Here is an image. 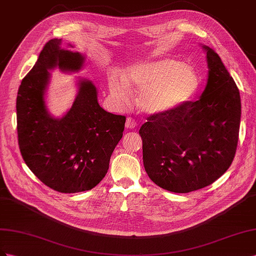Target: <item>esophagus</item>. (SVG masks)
Instances as JSON below:
<instances>
[{
  "label": "esophagus",
  "mask_w": 256,
  "mask_h": 256,
  "mask_svg": "<svg viewBox=\"0 0 256 256\" xmlns=\"http://www.w3.org/2000/svg\"><path fill=\"white\" fill-rule=\"evenodd\" d=\"M136 126H137L136 121L133 118H130H130L126 119V128H134Z\"/></svg>",
  "instance_id": "34e87169"
}]
</instances>
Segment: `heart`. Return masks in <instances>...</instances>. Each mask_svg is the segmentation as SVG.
Returning a JSON list of instances; mask_svg holds the SVG:
<instances>
[{
  "label": "heart",
  "mask_w": 256,
  "mask_h": 256,
  "mask_svg": "<svg viewBox=\"0 0 256 256\" xmlns=\"http://www.w3.org/2000/svg\"><path fill=\"white\" fill-rule=\"evenodd\" d=\"M108 86L112 96L120 104L128 103L132 92H142L140 108L149 114H160L186 104L198 89L200 80L192 68L165 59L128 68L124 79L112 74Z\"/></svg>",
  "instance_id": "heart-1"
}]
</instances>
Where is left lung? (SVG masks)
I'll return each instance as SVG.
<instances>
[{
	"mask_svg": "<svg viewBox=\"0 0 256 256\" xmlns=\"http://www.w3.org/2000/svg\"><path fill=\"white\" fill-rule=\"evenodd\" d=\"M202 47L209 70L200 100L150 114L140 130L146 172L156 186L174 193L214 184L228 170L237 149L239 90L218 54Z\"/></svg>",
	"mask_w": 256,
	"mask_h": 256,
	"instance_id": "left-lung-1",
	"label": "left lung"
}]
</instances>
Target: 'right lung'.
Masks as SVG:
<instances>
[{
  "label": "right lung",
  "mask_w": 256,
  "mask_h": 256,
  "mask_svg": "<svg viewBox=\"0 0 256 256\" xmlns=\"http://www.w3.org/2000/svg\"><path fill=\"white\" fill-rule=\"evenodd\" d=\"M72 47V45H70ZM84 56L50 40L22 79L17 96V132L21 156L44 184L61 193L89 191L105 177L123 135L126 116L107 112L92 82L80 79L72 108L61 119L48 112L45 92L49 70L78 72Z\"/></svg>",
  "instance_id": "add662e5"
}]
</instances>
